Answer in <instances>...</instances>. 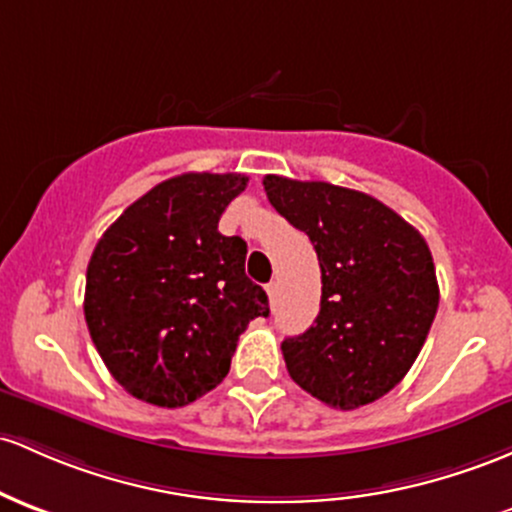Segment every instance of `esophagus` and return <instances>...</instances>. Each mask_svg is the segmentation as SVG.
Here are the masks:
<instances>
[{
	"label": "esophagus",
	"mask_w": 512,
	"mask_h": 512,
	"mask_svg": "<svg viewBox=\"0 0 512 512\" xmlns=\"http://www.w3.org/2000/svg\"><path fill=\"white\" fill-rule=\"evenodd\" d=\"M277 294H279V284L277 282H269L267 284V296H269V301H277Z\"/></svg>",
	"instance_id": "esophagus-1"
}]
</instances>
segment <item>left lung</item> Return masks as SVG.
<instances>
[{
    "instance_id": "1",
    "label": "left lung",
    "mask_w": 512,
    "mask_h": 512,
    "mask_svg": "<svg viewBox=\"0 0 512 512\" xmlns=\"http://www.w3.org/2000/svg\"><path fill=\"white\" fill-rule=\"evenodd\" d=\"M265 192L316 247V323L282 342L289 376L342 411L389 393L423 350L440 289L430 247L374 196L267 174Z\"/></svg>"
}]
</instances>
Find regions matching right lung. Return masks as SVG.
<instances>
[{
  "mask_svg": "<svg viewBox=\"0 0 512 512\" xmlns=\"http://www.w3.org/2000/svg\"><path fill=\"white\" fill-rule=\"evenodd\" d=\"M245 187L238 172L165 179L94 247L84 320L106 369L140 401L182 408L216 389L247 323L269 316L265 289L245 277V240L218 233Z\"/></svg>",
  "mask_w": 512,
  "mask_h": 512,
  "instance_id": "add662e5",
  "label": "right lung"
}]
</instances>
